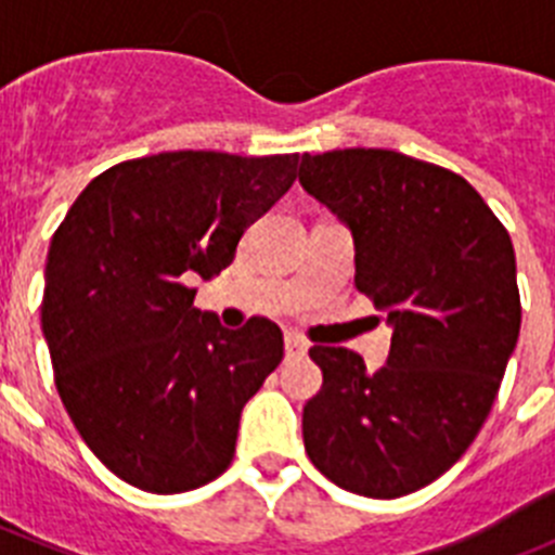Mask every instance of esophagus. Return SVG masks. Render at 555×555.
<instances>
[{"label":"esophagus","instance_id":"esophagus-1","mask_svg":"<svg viewBox=\"0 0 555 555\" xmlns=\"http://www.w3.org/2000/svg\"><path fill=\"white\" fill-rule=\"evenodd\" d=\"M283 341H286V352H288V356H302V352L308 350L306 338H302L300 333L286 331V336H283Z\"/></svg>","mask_w":555,"mask_h":555}]
</instances>
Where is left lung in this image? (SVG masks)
I'll use <instances>...</instances> for the list:
<instances>
[{
  "label": "left lung",
  "mask_w": 555,
  "mask_h": 555,
  "mask_svg": "<svg viewBox=\"0 0 555 555\" xmlns=\"http://www.w3.org/2000/svg\"><path fill=\"white\" fill-rule=\"evenodd\" d=\"M300 183L350 228L356 288L391 327L375 372L311 347L306 453L347 492L403 498L448 473L492 411L522 320L512 238L461 175L403 152H306Z\"/></svg>",
  "instance_id": "left-lung-1"
}]
</instances>
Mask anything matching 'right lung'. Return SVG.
<instances>
[{
	"label": "right lung",
	"instance_id": "1",
	"mask_svg": "<svg viewBox=\"0 0 555 555\" xmlns=\"http://www.w3.org/2000/svg\"><path fill=\"white\" fill-rule=\"evenodd\" d=\"M300 155L180 150L111 166L52 235L41 327L68 416L130 487L178 494L230 467L283 333L228 331L191 283L230 267L244 230L292 189Z\"/></svg>",
	"mask_w": 555,
	"mask_h": 555
}]
</instances>
